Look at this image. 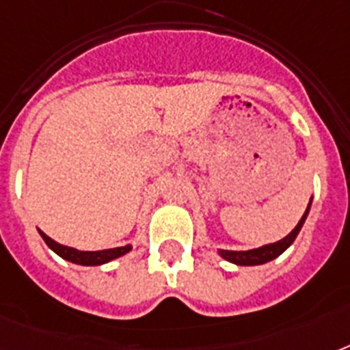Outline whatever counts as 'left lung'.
I'll list each match as a JSON object with an SVG mask.
<instances>
[{
  "instance_id": "1",
  "label": "left lung",
  "mask_w": 350,
  "mask_h": 350,
  "mask_svg": "<svg viewBox=\"0 0 350 350\" xmlns=\"http://www.w3.org/2000/svg\"><path fill=\"white\" fill-rule=\"evenodd\" d=\"M310 203H312V198H310L309 205H307V211L301 216V219L298 221V225L291 230V234H287L285 238L280 239V241H274V243H267L261 245L258 249H250V250H225V249H218V252L224 260L230 261L234 265H243V267H252V265H263L267 261H272L274 258H278L280 254H283L285 250L294 243V239L299 234L301 227H304L305 219L309 216L310 211Z\"/></svg>"
}]
</instances>
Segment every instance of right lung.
<instances>
[{"instance_id": "1", "label": "right lung", "mask_w": 350, "mask_h": 350, "mask_svg": "<svg viewBox=\"0 0 350 350\" xmlns=\"http://www.w3.org/2000/svg\"><path fill=\"white\" fill-rule=\"evenodd\" d=\"M40 236L43 238L49 249L54 250L59 258L63 260L70 261V263H76V265H83V267H96V265H103V263H109V261L116 260V258H121L125 256L126 252H131L132 245H123V247H114V249H103V250H79L74 249V247H68V245H62L54 241L52 238H49L43 230L38 229Z\"/></svg>"}]
</instances>
